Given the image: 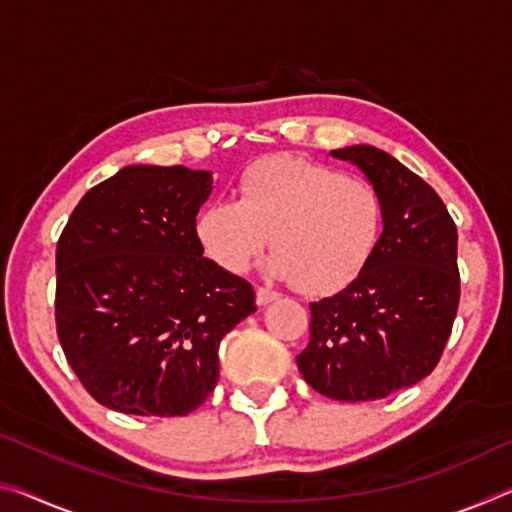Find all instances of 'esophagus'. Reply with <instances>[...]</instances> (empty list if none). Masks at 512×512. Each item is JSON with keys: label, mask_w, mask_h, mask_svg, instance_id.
<instances>
[{"label": "esophagus", "mask_w": 512, "mask_h": 512, "mask_svg": "<svg viewBox=\"0 0 512 512\" xmlns=\"http://www.w3.org/2000/svg\"><path fill=\"white\" fill-rule=\"evenodd\" d=\"M279 297V293H274V290H270V288H265V286H258L256 288V302H258V306H265V304H270V302H274Z\"/></svg>", "instance_id": "obj_1"}]
</instances>
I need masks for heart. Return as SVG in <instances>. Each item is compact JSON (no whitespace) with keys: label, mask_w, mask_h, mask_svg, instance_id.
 Wrapping results in <instances>:
<instances>
[{"label":"heart","mask_w":512,"mask_h":512,"mask_svg":"<svg viewBox=\"0 0 512 512\" xmlns=\"http://www.w3.org/2000/svg\"><path fill=\"white\" fill-rule=\"evenodd\" d=\"M382 199L371 183L295 155L251 162L238 201H212L196 219V238L222 270L247 272L272 235V277L306 295L350 286L377 249Z\"/></svg>","instance_id":"obj_1"}]
</instances>
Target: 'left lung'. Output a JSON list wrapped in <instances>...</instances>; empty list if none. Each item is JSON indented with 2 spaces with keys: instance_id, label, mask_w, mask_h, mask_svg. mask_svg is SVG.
<instances>
[{
  "instance_id": "8db88e82",
  "label": "left lung",
  "mask_w": 512,
  "mask_h": 512,
  "mask_svg": "<svg viewBox=\"0 0 512 512\" xmlns=\"http://www.w3.org/2000/svg\"><path fill=\"white\" fill-rule=\"evenodd\" d=\"M332 155L371 180L384 231L366 270L309 306L297 366L322 396L380 400L423 380L442 357L460 304L458 229L439 194L396 157L366 144Z\"/></svg>"
}]
</instances>
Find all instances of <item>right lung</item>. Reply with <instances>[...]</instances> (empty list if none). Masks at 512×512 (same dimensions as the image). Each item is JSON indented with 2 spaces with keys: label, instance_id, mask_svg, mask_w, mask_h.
<instances>
[{
  "label": "right lung",
  "instance_id": "right-lung-1",
  "mask_svg": "<svg viewBox=\"0 0 512 512\" xmlns=\"http://www.w3.org/2000/svg\"><path fill=\"white\" fill-rule=\"evenodd\" d=\"M210 171L132 164L91 187L57 242V336L100 405L185 416L219 377V343L256 311L251 283L203 256Z\"/></svg>",
  "mask_w": 512,
  "mask_h": 512
}]
</instances>
